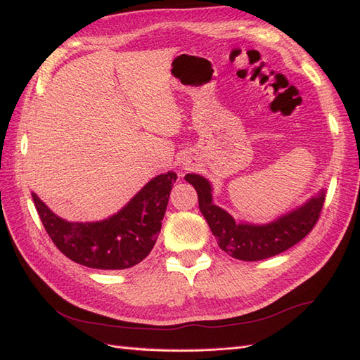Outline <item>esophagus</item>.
<instances>
[{"instance_id": "1", "label": "esophagus", "mask_w": 360, "mask_h": 360, "mask_svg": "<svg viewBox=\"0 0 360 360\" xmlns=\"http://www.w3.org/2000/svg\"><path fill=\"white\" fill-rule=\"evenodd\" d=\"M190 167H192V164L190 162H182V168H184V170H188Z\"/></svg>"}]
</instances>
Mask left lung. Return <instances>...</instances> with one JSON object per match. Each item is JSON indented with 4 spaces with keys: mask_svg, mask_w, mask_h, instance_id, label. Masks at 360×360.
<instances>
[{
    "mask_svg": "<svg viewBox=\"0 0 360 360\" xmlns=\"http://www.w3.org/2000/svg\"><path fill=\"white\" fill-rule=\"evenodd\" d=\"M186 181L196 188L200 210L212 233L217 236L218 246L243 262H258L278 255L302 241L316 226L325 201V190H320L300 207L285 213L272 223H236L232 215L213 204L212 186L204 176L188 173Z\"/></svg>",
    "mask_w": 360,
    "mask_h": 360,
    "instance_id": "1",
    "label": "left lung"
}]
</instances>
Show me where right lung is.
I'll use <instances>...</instances> for the list:
<instances>
[{
    "label": "right lung",
    "instance_id": "obj_1",
    "mask_svg": "<svg viewBox=\"0 0 360 360\" xmlns=\"http://www.w3.org/2000/svg\"><path fill=\"white\" fill-rule=\"evenodd\" d=\"M176 179L174 172L158 174L125 207L94 223H71L57 217L35 193L32 200L46 232L62 254L93 269L117 271L141 263L151 252Z\"/></svg>",
    "mask_w": 360,
    "mask_h": 360
}]
</instances>
